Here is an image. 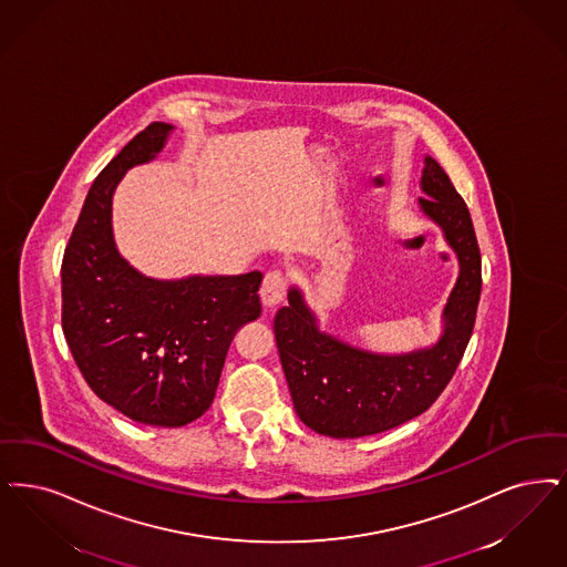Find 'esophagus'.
Masks as SVG:
<instances>
[{
  "label": "esophagus",
  "instance_id": "obj_1",
  "mask_svg": "<svg viewBox=\"0 0 567 567\" xmlns=\"http://www.w3.org/2000/svg\"><path fill=\"white\" fill-rule=\"evenodd\" d=\"M285 276L280 272H268L264 282H261V289H259V297H261V303L266 310H272L276 308L282 299H285Z\"/></svg>",
  "mask_w": 567,
  "mask_h": 567
}]
</instances>
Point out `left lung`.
<instances>
[{
  "label": "left lung",
  "instance_id": "8db88e82",
  "mask_svg": "<svg viewBox=\"0 0 567 567\" xmlns=\"http://www.w3.org/2000/svg\"><path fill=\"white\" fill-rule=\"evenodd\" d=\"M417 206L457 257V278L431 346L373 352L320 329L306 295L291 285L274 317V336L299 420L324 436L357 439L390 431L431 408L450 384L475 327L481 252L475 227L452 179L424 156Z\"/></svg>",
  "mask_w": 567,
  "mask_h": 567
}]
</instances>
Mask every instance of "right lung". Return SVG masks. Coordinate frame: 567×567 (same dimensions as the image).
Here are the masks:
<instances>
[{"label":"right lung","mask_w":567,"mask_h":567,"mask_svg":"<svg viewBox=\"0 0 567 567\" xmlns=\"http://www.w3.org/2000/svg\"><path fill=\"white\" fill-rule=\"evenodd\" d=\"M175 133L154 122L94 179L69 238L63 333L92 392L138 424L179 429L210 408L234 333L261 315L264 274L162 280L138 272L114 236L124 175L158 158Z\"/></svg>","instance_id":"1"}]
</instances>
